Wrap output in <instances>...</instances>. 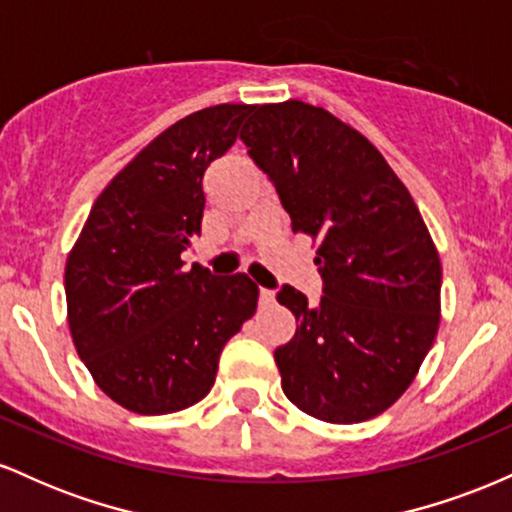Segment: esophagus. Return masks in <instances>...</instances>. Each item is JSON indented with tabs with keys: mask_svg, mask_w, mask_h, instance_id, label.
I'll use <instances>...</instances> for the list:
<instances>
[{
	"mask_svg": "<svg viewBox=\"0 0 512 512\" xmlns=\"http://www.w3.org/2000/svg\"><path fill=\"white\" fill-rule=\"evenodd\" d=\"M274 305V291L262 289L260 291V308H272Z\"/></svg>",
	"mask_w": 512,
	"mask_h": 512,
	"instance_id": "1",
	"label": "esophagus"
}]
</instances>
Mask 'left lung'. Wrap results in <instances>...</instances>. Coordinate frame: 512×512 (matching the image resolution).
Returning <instances> with one entry per match:
<instances>
[{"label": "left lung", "instance_id": "obj_1", "mask_svg": "<svg viewBox=\"0 0 512 512\" xmlns=\"http://www.w3.org/2000/svg\"><path fill=\"white\" fill-rule=\"evenodd\" d=\"M240 139L293 233L313 240L325 281L320 308L293 286L276 296L298 322L274 351L281 390L327 424L373 419L436 342L443 269L424 216L385 156L320 105H257Z\"/></svg>", "mask_w": 512, "mask_h": 512}]
</instances>
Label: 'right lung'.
<instances>
[{"instance_id": "obj_1", "label": "right lung", "mask_w": 512, "mask_h": 512, "mask_svg": "<svg viewBox=\"0 0 512 512\" xmlns=\"http://www.w3.org/2000/svg\"><path fill=\"white\" fill-rule=\"evenodd\" d=\"M252 105L182 117L93 202L64 267L72 342L93 383L134 414H173L209 395L219 356L255 315L248 274L182 269L199 236L204 170L236 142Z\"/></svg>"}]
</instances>
